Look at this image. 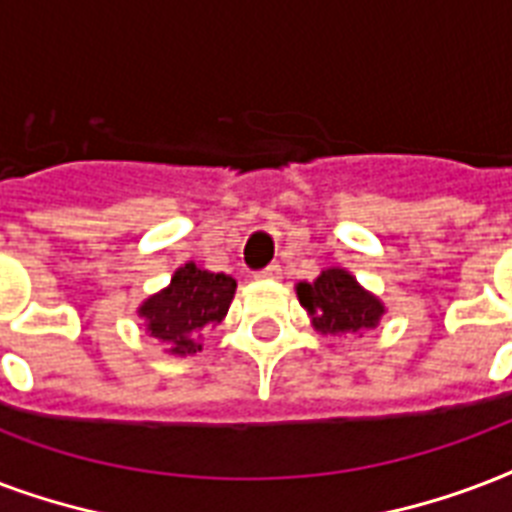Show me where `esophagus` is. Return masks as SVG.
I'll return each instance as SVG.
<instances>
[{"instance_id": "obj_1", "label": "esophagus", "mask_w": 512, "mask_h": 512, "mask_svg": "<svg viewBox=\"0 0 512 512\" xmlns=\"http://www.w3.org/2000/svg\"><path fill=\"white\" fill-rule=\"evenodd\" d=\"M259 277H261V280H269V283H275V280H280V277H283V269H280V264H269L267 269H261Z\"/></svg>"}]
</instances>
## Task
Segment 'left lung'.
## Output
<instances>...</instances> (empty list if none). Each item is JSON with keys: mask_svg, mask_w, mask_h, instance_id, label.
Segmentation results:
<instances>
[{"mask_svg": "<svg viewBox=\"0 0 512 512\" xmlns=\"http://www.w3.org/2000/svg\"><path fill=\"white\" fill-rule=\"evenodd\" d=\"M296 296L310 315L312 328L323 336L366 334L387 312L384 301L342 267L323 269L312 283H296Z\"/></svg>", "mask_w": 512, "mask_h": 512, "instance_id": "8db88e82", "label": "left lung"}]
</instances>
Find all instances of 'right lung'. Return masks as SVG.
Segmentation results:
<instances>
[{"label": "right lung", "mask_w": 512, "mask_h": 512, "mask_svg": "<svg viewBox=\"0 0 512 512\" xmlns=\"http://www.w3.org/2000/svg\"><path fill=\"white\" fill-rule=\"evenodd\" d=\"M235 277L186 261L162 291L141 301L138 318L146 334L165 344L168 355L186 358L202 350V331L219 326L235 299Z\"/></svg>", "instance_id": "right-lung-1"}]
</instances>
